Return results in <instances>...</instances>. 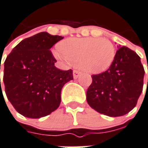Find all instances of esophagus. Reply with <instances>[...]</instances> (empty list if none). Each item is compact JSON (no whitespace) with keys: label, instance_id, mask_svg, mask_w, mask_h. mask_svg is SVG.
<instances>
[{"label":"esophagus","instance_id":"esophagus-1","mask_svg":"<svg viewBox=\"0 0 148 148\" xmlns=\"http://www.w3.org/2000/svg\"><path fill=\"white\" fill-rule=\"evenodd\" d=\"M81 74V71H77V70H74L73 71V75H74V78H77V77H79V75Z\"/></svg>","mask_w":148,"mask_h":148}]
</instances>
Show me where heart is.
<instances>
[{"instance_id":"heart-1","label":"heart","mask_w":148,"mask_h":148,"mask_svg":"<svg viewBox=\"0 0 148 148\" xmlns=\"http://www.w3.org/2000/svg\"><path fill=\"white\" fill-rule=\"evenodd\" d=\"M55 56L92 74L107 71L115 59V47L106 38H68L60 45Z\"/></svg>"}]
</instances>
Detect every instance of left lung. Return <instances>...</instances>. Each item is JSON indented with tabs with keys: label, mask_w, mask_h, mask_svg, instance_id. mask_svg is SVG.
<instances>
[{
	"label": "left lung",
	"mask_w": 148,
	"mask_h": 148,
	"mask_svg": "<svg viewBox=\"0 0 148 148\" xmlns=\"http://www.w3.org/2000/svg\"><path fill=\"white\" fill-rule=\"evenodd\" d=\"M144 73L138 55L125 46L119 48L110 68L92 75L86 92L88 103L110 117L126 114L135 108L143 91Z\"/></svg>",
	"instance_id": "left-lung-1"
}]
</instances>
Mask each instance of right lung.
Returning <instances> with one entry per match:
<instances>
[{"instance_id": "right-lung-1", "label": "right lung", "mask_w": 148, "mask_h": 148, "mask_svg": "<svg viewBox=\"0 0 148 148\" xmlns=\"http://www.w3.org/2000/svg\"><path fill=\"white\" fill-rule=\"evenodd\" d=\"M63 38L47 32L37 34L18 43L4 61L5 93L24 117L40 119L56 110L63 85L74 79L72 70L55 66L56 60L49 50Z\"/></svg>"}]
</instances>
